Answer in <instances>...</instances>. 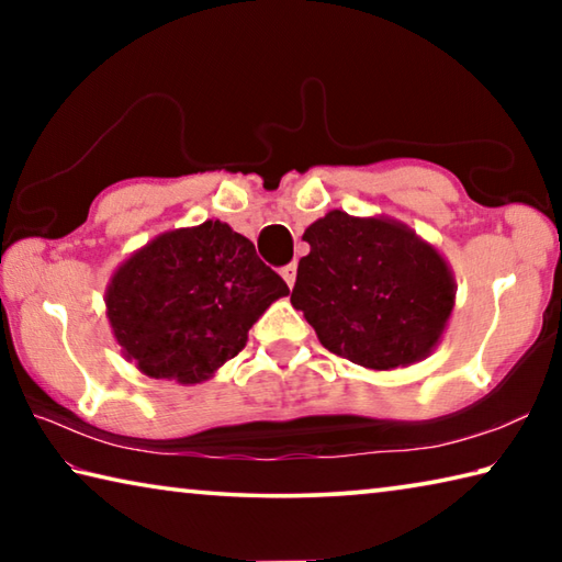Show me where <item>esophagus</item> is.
Instances as JSON below:
<instances>
[{
	"instance_id": "esophagus-1",
	"label": "esophagus",
	"mask_w": 562,
	"mask_h": 562,
	"mask_svg": "<svg viewBox=\"0 0 562 562\" xmlns=\"http://www.w3.org/2000/svg\"><path fill=\"white\" fill-rule=\"evenodd\" d=\"M280 274L284 278V282L290 284V288H294V280H297V262H290L284 265V268L280 270Z\"/></svg>"
}]
</instances>
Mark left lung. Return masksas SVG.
<instances>
[{
    "label": "left lung",
    "mask_w": 562,
    "mask_h": 562,
    "mask_svg": "<svg viewBox=\"0 0 562 562\" xmlns=\"http://www.w3.org/2000/svg\"><path fill=\"white\" fill-rule=\"evenodd\" d=\"M292 307L322 345L359 367H408L429 357L451 317L456 280L439 250L392 217L331 211L304 231Z\"/></svg>",
    "instance_id": "obj_1"
}]
</instances>
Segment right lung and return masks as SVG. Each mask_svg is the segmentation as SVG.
<instances>
[{
    "mask_svg": "<svg viewBox=\"0 0 562 562\" xmlns=\"http://www.w3.org/2000/svg\"><path fill=\"white\" fill-rule=\"evenodd\" d=\"M290 294L255 245L221 221L158 235L113 272L106 315L123 357L154 379L201 384Z\"/></svg>",
    "mask_w": 562,
    "mask_h": 562,
    "instance_id": "add662e5",
    "label": "right lung"
}]
</instances>
